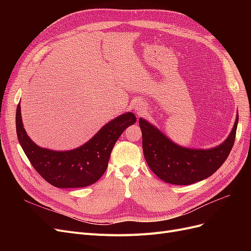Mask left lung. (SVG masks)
Here are the masks:
<instances>
[{"instance_id": "1", "label": "left lung", "mask_w": 251, "mask_h": 251, "mask_svg": "<svg viewBox=\"0 0 251 251\" xmlns=\"http://www.w3.org/2000/svg\"><path fill=\"white\" fill-rule=\"evenodd\" d=\"M238 118L228 138L219 147L210 150L181 148L148 121L140 118L142 150L149 168L166 183L175 185H188L206 179L228 157L235 139Z\"/></svg>"}]
</instances>
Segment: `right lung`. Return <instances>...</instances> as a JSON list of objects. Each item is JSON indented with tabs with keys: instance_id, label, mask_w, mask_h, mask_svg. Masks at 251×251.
<instances>
[{
	"instance_id": "obj_1",
	"label": "right lung",
	"mask_w": 251,
	"mask_h": 251,
	"mask_svg": "<svg viewBox=\"0 0 251 251\" xmlns=\"http://www.w3.org/2000/svg\"><path fill=\"white\" fill-rule=\"evenodd\" d=\"M135 123L133 113L123 114L80 148L54 151L37 147L28 137L22 123L20 102L16 115L18 139L30 163L48 183L58 188H78L95 183L108 168L114 144L126 128Z\"/></svg>"
}]
</instances>
